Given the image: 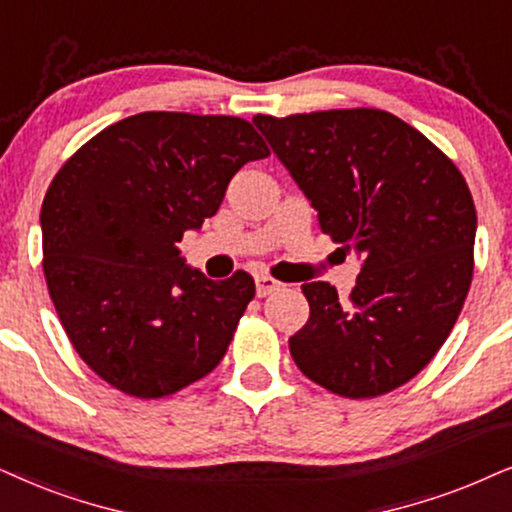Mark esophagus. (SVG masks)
Wrapping results in <instances>:
<instances>
[{
    "mask_svg": "<svg viewBox=\"0 0 512 512\" xmlns=\"http://www.w3.org/2000/svg\"><path fill=\"white\" fill-rule=\"evenodd\" d=\"M255 286H257V295H260V297H267V295H271V293H276V290H281V288H283V283H281V281H276L274 276L262 274V276H257V278H255Z\"/></svg>",
    "mask_w": 512,
    "mask_h": 512,
    "instance_id": "obj_1",
    "label": "esophagus"
}]
</instances>
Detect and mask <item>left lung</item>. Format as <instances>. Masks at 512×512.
<instances>
[{"mask_svg": "<svg viewBox=\"0 0 512 512\" xmlns=\"http://www.w3.org/2000/svg\"><path fill=\"white\" fill-rule=\"evenodd\" d=\"M252 122L319 210L323 234L364 257L347 304L331 283L302 286L309 319L288 340L297 368L345 399L406 385L449 338L470 290L477 215L461 170L378 108Z\"/></svg>", "mask_w": 512, "mask_h": 512, "instance_id": "obj_1", "label": "left lung"}]
</instances>
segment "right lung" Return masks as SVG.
I'll return each instance as SVG.
<instances>
[{
	"instance_id": "1",
	"label": "right lung",
	"mask_w": 512,
	"mask_h": 512,
	"mask_svg": "<svg viewBox=\"0 0 512 512\" xmlns=\"http://www.w3.org/2000/svg\"><path fill=\"white\" fill-rule=\"evenodd\" d=\"M269 148L234 115L148 111L101 129L51 179L42 267L70 345L115 390L163 399L215 371L255 281H210L177 241Z\"/></svg>"
}]
</instances>
